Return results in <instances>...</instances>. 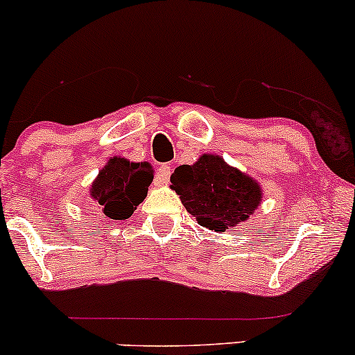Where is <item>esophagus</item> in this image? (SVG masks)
Listing matches in <instances>:
<instances>
[{
	"instance_id": "esophagus-1",
	"label": "esophagus",
	"mask_w": 355,
	"mask_h": 355,
	"mask_svg": "<svg viewBox=\"0 0 355 355\" xmlns=\"http://www.w3.org/2000/svg\"><path fill=\"white\" fill-rule=\"evenodd\" d=\"M170 175H172V166H170L168 164H162L160 166H158L157 170V180L158 183H168L170 180Z\"/></svg>"
}]
</instances>
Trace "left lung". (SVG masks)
<instances>
[{
    "label": "left lung",
    "mask_w": 355,
    "mask_h": 355,
    "mask_svg": "<svg viewBox=\"0 0 355 355\" xmlns=\"http://www.w3.org/2000/svg\"><path fill=\"white\" fill-rule=\"evenodd\" d=\"M170 180L187 211L202 227L215 232H225L247 220L262 200L259 183L217 155L205 153L197 164L177 166Z\"/></svg>",
    "instance_id": "8db88e82"
}]
</instances>
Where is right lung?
<instances>
[{
	"instance_id": "right-lung-1",
	"label": "right lung",
	"mask_w": 355,
	"mask_h": 355,
	"mask_svg": "<svg viewBox=\"0 0 355 355\" xmlns=\"http://www.w3.org/2000/svg\"><path fill=\"white\" fill-rule=\"evenodd\" d=\"M153 180L148 164H130L125 158H112L92 185V197L105 217L125 220L144 202Z\"/></svg>"
}]
</instances>
